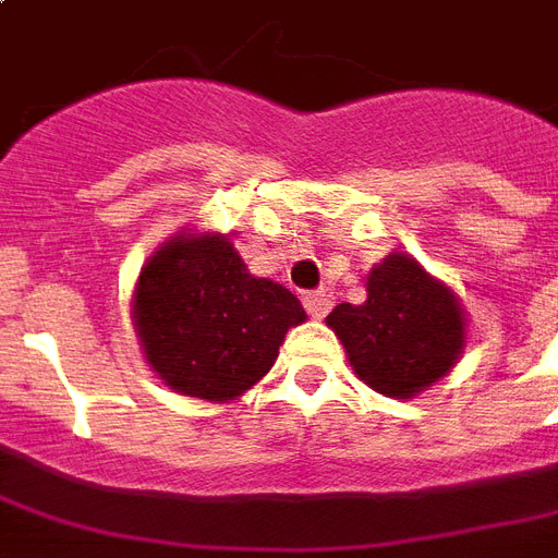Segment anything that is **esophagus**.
I'll return each mask as SVG.
<instances>
[{"instance_id": "1", "label": "esophagus", "mask_w": 558, "mask_h": 558, "mask_svg": "<svg viewBox=\"0 0 558 558\" xmlns=\"http://www.w3.org/2000/svg\"><path fill=\"white\" fill-rule=\"evenodd\" d=\"M306 313L313 318H324V315L332 310V292L330 289H315V292H306L304 295Z\"/></svg>"}]
</instances>
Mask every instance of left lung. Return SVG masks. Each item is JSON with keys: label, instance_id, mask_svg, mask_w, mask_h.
Here are the masks:
<instances>
[{"label": "left lung", "instance_id": "8db88e82", "mask_svg": "<svg viewBox=\"0 0 558 558\" xmlns=\"http://www.w3.org/2000/svg\"><path fill=\"white\" fill-rule=\"evenodd\" d=\"M327 324L359 379L385 397H414L446 376L463 350L460 304L408 254L376 266L365 304H339Z\"/></svg>", "mask_w": 558, "mask_h": 558}]
</instances>
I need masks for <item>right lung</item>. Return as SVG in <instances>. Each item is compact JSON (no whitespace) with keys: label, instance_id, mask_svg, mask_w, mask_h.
<instances>
[{"label":"right lung","instance_id":"1","mask_svg":"<svg viewBox=\"0 0 558 558\" xmlns=\"http://www.w3.org/2000/svg\"><path fill=\"white\" fill-rule=\"evenodd\" d=\"M135 327L153 371L187 397L226 402L263 379L289 327L306 318L289 289L252 278L228 236H177L135 289Z\"/></svg>","mask_w":558,"mask_h":558}]
</instances>
